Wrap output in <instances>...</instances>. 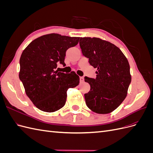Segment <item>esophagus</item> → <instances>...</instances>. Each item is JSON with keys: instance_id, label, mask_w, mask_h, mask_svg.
Here are the masks:
<instances>
[{"instance_id": "1", "label": "esophagus", "mask_w": 153, "mask_h": 153, "mask_svg": "<svg viewBox=\"0 0 153 153\" xmlns=\"http://www.w3.org/2000/svg\"><path fill=\"white\" fill-rule=\"evenodd\" d=\"M80 82H83L84 81V77L83 76H80Z\"/></svg>"}]
</instances>
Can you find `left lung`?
I'll return each instance as SVG.
<instances>
[{
  "mask_svg": "<svg viewBox=\"0 0 153 153\" xmlns=\"http://www.w3.org/2000/svg\"><path fill=\"white\" fill-rule=\"evenodd\" d=\"M82 55L97 69L96 78L84 77L91 86L84 94L87 106L97 114H108L126 98L131 81L128 59L116 46L97 38H80Z\"/></svg>",
  "mask_w": 153,
  "mask_h": 153,
  "instance_id": "left-lung-1",
  "label": "left lung"
}]
</instances>
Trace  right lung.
Masks as SVG:
<instances>
[{
	"label": "right lung",
	"instance_id": "add662e5",
	"mask_svg": "<svg viewBox=\"0 0 153 153\" xmlns=\"http://www.w3.org/2000/svg\"><path fill=\"white\" fill-rule=\"evenodd\" d=\"M78 41L77 37L45 35L32 41L22 53L20 80L27 96L43 112H53L62 108L68 89L79 84L80 78L74 71H55L59 63L66 66V50Z\"/></svg>",
	"mask_w": 153,
	"mask_h": 153
}]
</instances>
